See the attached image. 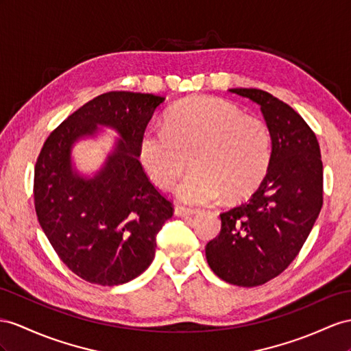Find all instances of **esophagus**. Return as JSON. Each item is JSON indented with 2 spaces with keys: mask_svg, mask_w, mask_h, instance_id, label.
<instances>
[{
  "mask_svg": "<svg viewBox=\"0 0 351 351\" xmlns=\"http://www.w3.org/2000/svg\"><path fill=\"white\" fill-rule=\"evenodd\" d=\"M197 210L194 209H188V208H184V206H175V215L176 217H191V215H194Z\"/></svg>",
  "mask_w": 351,
  "mask_h": 351,
  "instance_id": "obj_1",
  "label": "esophagus"
}]
</instances>
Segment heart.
Segmentation results:
<instances>
[{
	"label": "heart",
	"mask_w": 351,
	"mask_h": 351,
	"mask_svg": "<svg viewBox=\"0 0 351 351\" xmlns=\"http://www.w3.org/2000/svg\"><path fill=\"white\" fill-rule=\"evenodd\" d=\"M194 172L176 186L188 204H208L226 195L246 199L261 185L271 163V133L265 123L239 106L195 96L169 111L166 128H148L139 141V158L148 178L170 188L188 166Z\"/></svg>",
	"instance_id": "1"
}]
</instances>
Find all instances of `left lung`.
<instances>
[{
    "label": "left lung",
    "instance_id": "1",
    "mask_svg": "<svg viewBox=\"0 0 351 351\" xmlns=\"http://www.w3.org/2000/svg\"><path fill=\"white\" fill-rule=\"evenodd\" d=\"M230 92L261 106L271 163L247 202L221 213L206 259L222 280L252 287L285 271L307 240L323 204V165L316 134L289 105L258 88Z\"/></svg>",
    "mask_w": 351,
    "mask_h": 351
}]
</instances>
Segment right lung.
Segmentation results:
<instances>
[{"mask_svg": "<svg viewBox=\"0 0 351 351\" xmlns=\"http://www.w3.org/2000/svg\"><path fill=\"white\" fill-rule=\"evenodd\" d=\"M166 97L110 92L83 105L50 133L34 175L35 212L64 264L86 282L115 286L149 267L172 203L142 169L139 141ZM101 127L119 134L101 169L83 176L72 149Z\"/></svg>", "mask_w": 351, "mask_h": 351, "instance_id": "add662e5", "label": "right lung"}]
</instances>
